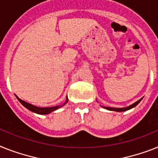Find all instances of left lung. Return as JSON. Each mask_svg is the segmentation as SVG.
I'll list each match as a JSON object with an SVG mask.
<instances>
[{
  "instance_id": "left-lung-1",
  "label": "left lung",
  "mask_w": 158,
  "mask_h": 158,
  "mask_svg": "<svg viewBox=\"0 0 158 158\" xmlns=\"http://www.w3.org/2000/svg\"><path fill=\"white\" fill-rule=\"evenodd\" d=\"M142 100L140 99V100H138L137 102H135V103L133 104H131V106H127V107H124V108H114V107H106V106H102L103 108H105V109H107V110H115V111H125V110H130V109H131V108H133L135 107V106L137 105L139 102H140V101Z\"/></svg>"
}]
</instances>
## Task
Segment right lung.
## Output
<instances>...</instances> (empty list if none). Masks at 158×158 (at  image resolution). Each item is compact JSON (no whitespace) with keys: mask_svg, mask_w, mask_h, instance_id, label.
I'll list each match as a JSON object with an SVG mask.
<instances>
[{"mask_svg":"<svg viewBox=\"0 0 158 158\" xmlns=\"http://www.w3.org/2000/svg\"><path fill=\"white\" fill-rule=\"evenodd\" d=\"M17 98H18V101L20 102L21 103L23 104L25 107L27 108L28 110H30L31 111L35 112V113H37V114H49V113H51V112L53 111V110H57L58 108H60L62 106H52V107H37V106H35L32 105V104H30V103H28V102H27L21 100L20 98H18V97H17ZM67 102H68V98H67V99H66V102H65L64 105H65V104L67 103Z\"/></svg>","mask_w":158,"mask_h":158,"instance_id":"add662e5","label":"right lung"}]
</instances>
